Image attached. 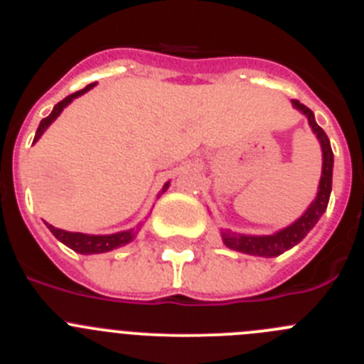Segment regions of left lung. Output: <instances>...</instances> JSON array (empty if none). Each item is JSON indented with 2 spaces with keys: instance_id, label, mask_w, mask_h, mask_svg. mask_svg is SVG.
<instances>
[{
  "instance_id": "8db88e82",
  "label": "left lung",
  "mask_w": 364,
  "mask_h": 364,
  "mask_svg": "<svg viewBox=\"0 0 364 364\" xmlns=\"http://www.w3.org/2000/svg\"><path fill=\"white\" fill-rule=\"evenodd\" d=\"M294 105L302 111V114H306L310 127L314 133L319 138L321 147H323V175H321L319 182V191L317 197L311 202L306 213L302 215L299 220H295L291 226L284 228L282 231L275 235H264V237H253V235H237L231 231H222V240L231 250L237 252L247 253V255H259V257H277L284 253L286 250L294 247L295 244L301 242L308 235V231L317 224L321 215L326 210L328 200H330V193H332V171H333V153L330 147V140H328L326 133L321 129L317 122L314 118L311 109L306 105L301 104L299 100H294Z\"/></svg>"
}]
</instances>
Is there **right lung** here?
<instances>
[{"mask_svg":"<svg viewBox=\"0 0 364 364\" xmlns=\"http://www.w3.org/2000/svg\"><path fill=\"white\" fill-rule=\"evenodd\" d=\"M92 87H95V83L87 85L85 89H82V91L73 92V95H69L67 98H63L62 102H58V104L54 105L53 112H50L49 117L43 118V120L40 122V127H38V131H36L34 142H36L38 138L43 134V131L47 129V127H49L54 120H56L58 114L63 111V107H65V105H69L74 98H78L80 95L87 92L89 89H92ZM166 188H167V184H166ZM47 228L53 231V235L56 237L58 240H60V242H63L65 246H69L70 250H74V252L83 253V255L111 252V250H114V247H120V246H124V244L131 242L134 237L133 230L122 231V233H114V235H85V233H70V231H65V230H58V228L50 226V224H47Z\"/></svg>","mask_w":364,"mask_h":364,"instance_id":"right-lung-1","label":"right lung"}]
</instances>
